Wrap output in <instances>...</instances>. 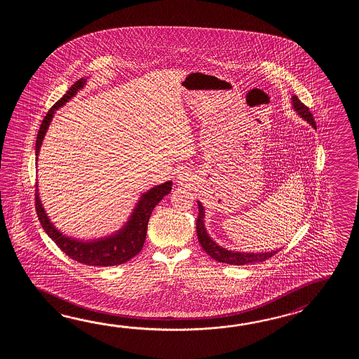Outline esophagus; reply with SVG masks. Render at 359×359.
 Here are the masks:
<instances>
[{"mask_svg":"<svg viewBox=\"0 0 359 359\" xmlns=\"http://www.w3.org/2000/svg\"><path fill=\"white\" fill-rule=\"evenodd\" d=\"M178 180H180V181H181V182H182V181H184V180H183V178H178Z\"/></svg>","mask_w":359,"mask_h":359,"instance_id":"esophagus-1","label":"esophagus"}]
</instances>
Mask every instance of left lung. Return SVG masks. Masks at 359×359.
<instances>
[{"label": "left lung", "mask_w": 359, "mask_h": 359, "mask_svg": "<svg viewBox=\"0 0 359 359\" xmlns=\"http://www.w3.org/2000/svg\"><path fill=\"white\" fill-rule=\"evenodd\" d=\"M291 102H292V109L298 113V115H300V118H303L316 130V122L313 119V115L311 114L309 109L305 107L304 104L298 99V96H292ZM198 219H196V232H198V243L201 245V248L205 250L206 254L210 255L217 262L233 264V266H244V264H250V263L264 262V260L272 258L276 252H278V250H271V252H232V250H227L226 248H222L206 232L205 223H204L205 210H204V206L200 201H198Z\"/></svg>", "instance_id": "1"}]
</instances>
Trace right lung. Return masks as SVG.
I'll return each instance as SVG.
<instances>
[{"label": "right lung", "mask_w": 359, "mask_h": 359, "mask_svg": "<svg viewBox=\"0 0 359 359\" xmlns=\"http://www.w3.org/2000/svg\"><path fill=\"white\" fill-rule=\"evenodd\" d=\"M86 82H87V78L78 79L76 83L69 88V91L48 110L45 119L42 121L39 135H37L36 161H39L42 141L45 138L50 123L54 118L55 111L59 107L65 105L72 97H74L76 92L83 88ZM36 186H37L36 187V209L39 214V219L43 229L46 231L47 235L55 244L57 245L61 250L72 259L76 260L79 263H83L87 266H95V267H110V266H119L128 262L130 258L136 257L138 252L142 250L150 215L153 213L154 208L159 204L161 198L168 195L172 190V181L154 186L153 189L142 194L130 215V219L126 222L122 229H118L116 232L109 236L100 237L96 240H86V241L67 236L61 232L60 229L55 227L54 223L48 218L46 210L41 203L39 184Z\"/></svg>", "instance_id": "add662e5"}]
</instances>
